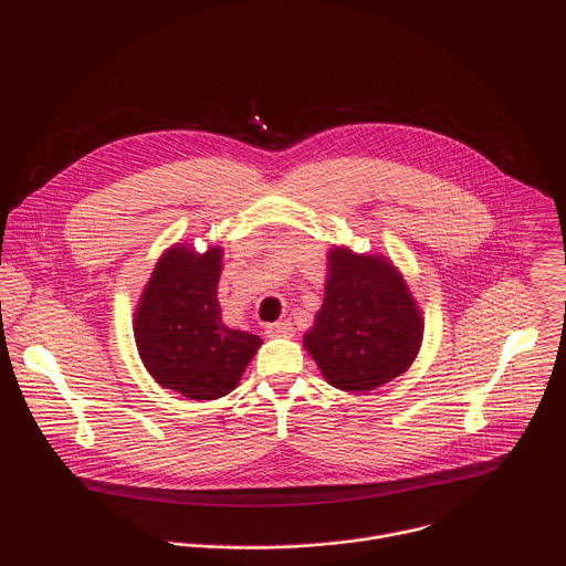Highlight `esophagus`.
Instances as JSON below:
<instances>
[{
    "instance_id": "1",
    "label": "esophagus",
    "mask_w": 566,
    "mask_h": 566,
    "mask_svg": "<svg viewBox=\"0 0 566 566\" xmlns=\"http://www.w3.org/2000/svg\"><path fill=\"white\" fill-rule=\"evenodd\" d=\"M266 334L291 338L295 334V327H293L291 319H280V322H273V325H266Z\"/></svg>"
}]
</instances>
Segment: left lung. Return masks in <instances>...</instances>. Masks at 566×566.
<instances>
[{
    "instance_id": "8db88e82",
    "label": "left lung",
    "mask_w": 566,
    "mask_h": 566,
    "mask_svg": "<svg viewBox=\"0 0 566 566\" xmlns=\"http://www.w3.org/2000/svg\"><path fill=\"white\" fill-rule=\"evenodd\" d=\"M423 327L421 308L389 258L334 247L325 300L304 334V349L329 385L365 394L408 371Z\"/></svg>"
}]
</instances>
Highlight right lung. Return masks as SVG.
<instances>
[{"mask_svg": "<svg viewBox=\"0 0 566 566\" xmlns=\"http://www.w3.org/2000/svg\"><path fill=\"white\" fill-rule=\"evenodd\" d=\"M221 247L175 244L156 262L134 311V340L151 378L190 400H214L239 385L262 338L230 329L217 297Z\"/></svg>", "mask_w": 566, "mask_h": 566, "instance_id": "obj_1", "label": "right lung"}]
</instances>
